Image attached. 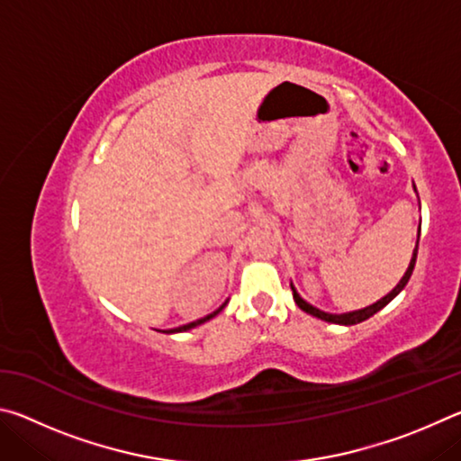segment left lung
<instances>
[{
  "label": "left lung",
  "instance_id": "8db88e82",
  "mask_svg": "<svg viewBox=\"0 0 461 461\" xmlns=\"http://www.w3.org/2000/svg\"><path fill=\"white\" fill-rule=\"evenodd\" d=\"M412 189H415V193H417V186H415V183H412ZM419 238H420V223H419V231H417V244H415V249H412V256H411V262H409V268H407V272H404L402 278L399 280V285H396V286L393 288V291H390L388 294L382 296V299H378L376 303H372V305L364 307V309H357V311H348V313H327V311L317 309L315 305H311V303H307L305 299H303V296H301L299 293H296L294 285L291 283V288H293V299H294V303H296V305H299V309L305 311V313L313 315V317H317V319H321V321H327V323L356 325V323H362V321H366V319H370L374 313H378L380 309H384V307L388 305V303L393 301L394 296L399 294L404 286H407L409 278H411V275H412V268H415V262H417Z\"/></svg>",
  "mask_w": 461,
  "mask_h": 461
}]
</instances>
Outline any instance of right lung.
<instances>
[{"label": "right lung", "mask_w": 461, "mask_h": 461, "mask_svg": "<svg viewBox=\"0 0 461 461\" xmlns=\"http://www.w3.org/2000/svg\"><path fill=\"white\" fill-rule=\"evenodd\" d=\"M228 305V301L223 303V305L220 307V309H215L213 313H209L207 317H201V319H197V321H191V323H186V325H181V327H175V330H168V331H165V333H183V331H189V330H193V327H197V325H203L205 321H209V319H213L217 313H220V311Z\"/></svg>", "instance_id": "add662e5"}]
</instances>
